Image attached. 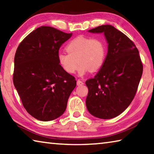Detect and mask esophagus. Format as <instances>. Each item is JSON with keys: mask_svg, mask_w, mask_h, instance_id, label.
<instances>
[{"mask_svg": "<svg viewBox=\"0 0 154 154\" xmlns=\"http://www.w3.org/2000/svg\"><path fill=\"white\" fill-rule=\"evenodd\" d=\"M83 84H84V83H83L82 81H81L80 79H78L77 81V85H83Z\"/></svg>", "mask_w": 154, "mask_h": 154, "instance_id": "34e87169", "label": "esophagus"}]
</instances>
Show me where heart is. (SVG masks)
Masks as SVG:
<instances>
[{
    "instance_id": "heart-1",
    "label": "heart",
    "mask_w": 154,
    "mask_h": 154,
    "mask_svg": "<svg viewBox=\"0 0 154 154\" xmlns=\"http://www.w3.org/2000/svg\"><path fill=\"white\" fill-rule=\"evenodd\" d=\"M66 51L68 54H58L59 64L67 73L73 74L78 63V74L83 76L90 71H97L102 67L106 45L101 38L79 36L67 44Z\"/></svg>"
}]
</instances>
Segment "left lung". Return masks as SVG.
I'll return each instance as SVG.
<instances>
[{
  "label": "left lung",
  "mask_w": 154,
  "mask_h": 154,
  "mask_svg": "<svg viewBox=\"0 0 154 154\" xmlns=\"http://www.w3.org/2000/svg\"><path fill=\"white\" fill-rule=\"evenodd\" d=\"M103 32L108 52L98 73L85 82L88 94L85 104L96 118L111 119L126 110L133 100L143 73V63L134 43L111 25L89 30Z\"/></svg>",
  "instance_id": "obj_1"
}]
</instances>
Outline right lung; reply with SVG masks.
Instances as JSON below:
<instances>
[{
	"label": "right lung",
	"instance_id": "1",
	"mask_svg": "<svg viewBox=\"0 0 154 154\" xmlns=\"http://www.w3.org/2000/svg\"><path fill=\"white\" fill-rule=\"evenodd\" d=\"M71 36L41 26L26 36L15 52L14 84L26 110L38 120L62 116L76 86L75 78L62 69L58 60L60 48Z\"/></svg>",
	"mask_w": 154,
	"mask_h": 154
}]
</instances>
